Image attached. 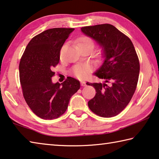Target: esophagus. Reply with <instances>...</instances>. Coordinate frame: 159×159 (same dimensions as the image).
Listing matches in <instances>:
<instances>
[{"label":"esophagus","instance_id":"34e87169","mask_svg":"<svg viewBox=\"0 0 159 159\" xmlns=\"http://www.w3.org/2000/svg\"><path fill=\"white\" fill-rule=\"evenodd\" d=\"M80 84H81L82 86H85L86 85V83H85V80H81V81H80Z\"/></svg>","mask_w":159,"mask_h":159}]
</instances>
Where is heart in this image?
Here are the masks:
<instances>
[{
  "label": "heart",
  "instance_id": "heart-1",
  "mask_svg": "<svg viewBox=\"0 0 159 159\" xmlns=\"http://www.w3.org/2000/svg\"><path fill=\"white\" fill-rule=\"evenodd\" d=\"M78 43H91L93 42L88 37H82L79 40ZM90 71V66L87 64H80V65H76L74 68V73L76 76L79 78L85 77Z\"/></svg>",
  "mask_w": 159,
  "mask_h": 159
}]
</instances>
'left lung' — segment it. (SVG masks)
<instances>
[{"label":"left lung","mask_w":159,"mask_h":159,"mask_svg":"<svg viewBox=\"0 0 159 159\" xmlns=\"http://www.w3.org/2000/svg\"><path fill=\"white\" fill-rule=\"evenodd\" d=\"M80 30L101 48L103 58L94 74L104 82L88 84L96 90L88 107L99 116H115L128 105L138 84L139 62L135 49L130 39L111 25L85 26Z\"/></svg>","instance_id":"left-lung-1"}]
</instances>
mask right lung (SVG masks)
<instances>
[{
  "mask_svg": "<svg viewBox=\"0 0 159 159\" xmlns=\"http://www.w3.org/2000/svg\"><path fill=\"white\" fill-rule=\"evenodd\" d=\"M74 29H48L32 39L21 58L20 79L25 101L38 116L57 118L67 109L71 96L80 87L79 80L68 77L52 83V70L60 61V50Z\"/></svg>",
  "mask_w": 159,
  "mask_h": 159,
  "instance_id": "add662e5",
  "label": "right lung"
}]
</instances>
